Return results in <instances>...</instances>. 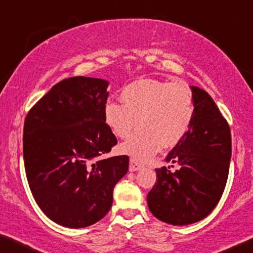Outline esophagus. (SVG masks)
I'll use <instances>...</instances> for the list:
<instances>
[{
	"label": "esophagus",
	"instance_id": "obj_1",
	"mask_svg": "<svg viewBox=\"0 0 253 253\" xmlns=\"http://www.w3.org/2000/svg\"><path fill=\"white\" fill-rule=\"evenodd\" d=\"M142 168H143V165L139 164L136 159L131 158L130 161H129V170L130 171H137Z\"/></svg>",
	"mask_w": 253,
	"mask_h": 253
}]
</instances>
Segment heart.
Segmentation results:
<instances>
[{
    "instance_id": "b5f03b06",
    "label": "heart",
    "mask_w": 253,
    "mask_h": 253,
    "mask_svg": "<svg viewBox=\"0 0 253 253\" xmlns=\"http://www.w3.org/2000/svg\"><path fill=\"white\" fill-rule=\"evenodd\" d=\"M122 102L110 101L104 107L105 122L120 138L130 136L122 145L123 152L144 161L163 145L178 143L192 125L194 101L191 88L184 83L142 79L127 85Z\"/></svg>"
}]
</instances>
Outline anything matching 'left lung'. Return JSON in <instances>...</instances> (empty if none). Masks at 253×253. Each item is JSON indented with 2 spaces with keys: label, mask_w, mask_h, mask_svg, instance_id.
Here are the masks:
<instances>
[{
  "label": "left lung",
  "mask_w": 253,
  "mask_h": 253,
  "mask_svg": "<svg viewBox=\"0 0 253 253\" xmlns=\"http://www.w3.org/2000/svg\"><path fill=\"white\" fill-rule=\"evenodd\" d=\"M191 89L193 122L166 157L179 169L171 172L166 167L157 168V182L146 198L154 217L175 226L197 223L214 209L225 190L232 157L226 119L205 89Z\"/></svg>",
  "instance_id": "obj_1"
}]
</instances>
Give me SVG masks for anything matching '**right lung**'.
I'll use <instances>...</instances> for the list:
<instances>
[{
    "label": "right lung",
    "instance_id": "add662e5",
    "mask_svg": "<svg viewBox=\"0 0 253 253\" xmlns=\"http://www.w3.org/2000/svg\"><path fill=\"white\" fill-rule=\"evenodd\" d=\"M109 83L77 76L55 84L30 109L24 160L33 197L54 223L87 227L105 216L129 158L99 157L117 144L105 124Z\"/></svg>",
    "mask_w": 253,
    "mask_h": 253
}]
</instances>
